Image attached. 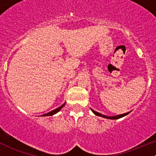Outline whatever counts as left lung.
<instances>
[{
	"label": "left lung",
	"instance_id": "obj_1",
	"mask_svg": "<svg viewBox=\"0 0 156 156\" xmlns=\"http://www.w3.org/2000/svg\"><path fill=\"white\" fill-rule=\"evenodd\" d=\"M91 111L94 112V114H95L97 116H100V117H103L104 118V119H112V120H114V119H121V118L124 117V116L127 115V114H129V113L130 112H126V113H124V114H121V115H115V116H108V115H103L101 114V113L100 112H97L94 111V109H92V108H90Z\"/></svg>",
	"mask_w": 156,
	"mask_h": 156
}]
</instances>
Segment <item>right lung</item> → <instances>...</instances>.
Returning a JSON list of instances; mask_svg holds the SVG:
<instances>
[{
  "instance_id": "add662e5",
  "label": "right lung",
  "mask_w": 156,
  "mask_h": 156,
  "mask_svg": "<svg viewBox=\"0 0 156 156\" xmlns=\"http://www.w3.org/2000/svg\"><path fill=\"white\" fill-rule=\"evenodd\" d=\"M65 104H66V103H64L62 105V106H59V107H58L57 108H56V109L53 110V111H50V112H48V113H46V114L43 115H41V116H51V115H55V114H56V113L59 112L61 110V108H62L64 106H65Z\"/></svg>"
}]
</instances>
